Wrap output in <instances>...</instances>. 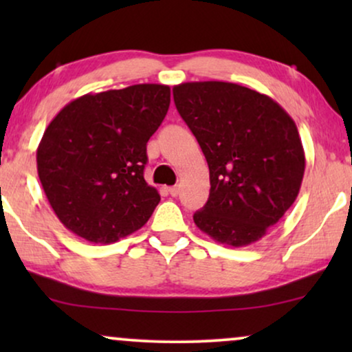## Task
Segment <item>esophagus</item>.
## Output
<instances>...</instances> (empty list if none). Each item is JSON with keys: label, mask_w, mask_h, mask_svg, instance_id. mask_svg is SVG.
<instances>
[{"label": "esophagus", "mask_w": 352, "mask_h": 352, "mask_svg": "<svg viewBox=\"0 0 352 352\" xmlns=\"http://www.w3.org/2000/svg\"><path fill=\"white\" fill-rule=\"evenodd\" d=\"M168 192H170L171 197H177V195H179V186H171V187H168Z\"/></svg>", "instance_id": "1"}]
</instances>
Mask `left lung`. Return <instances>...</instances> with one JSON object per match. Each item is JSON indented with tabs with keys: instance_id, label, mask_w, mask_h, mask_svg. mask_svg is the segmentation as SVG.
Listing matches in <instances>:
<instances>
[{
	"instance_id": "8db88e82",
	"label": "left lung",
	"mask_w": 352,
	"mask_h": 352,
	"mask_svg": "<svg viewBox=\"0 0 352 352\" xmlns=\"http://www.w3.org/2000/svg\"><path fill=\"white\" fill-rule=\"evenodd\" d=\"M173 98L210 168L197 228L229 247L258 242L300 192L306 160L295 122L269 96L228 81L181 83Z\"/></svg>"
}]
</instances>
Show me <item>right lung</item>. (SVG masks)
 <instances>
[{"instance_id": "obj_1", "label": "right lung", "mask_w": 352, "mask_h": 352, "mask_svg": "<svg viewBox=\"0 0 352 352\" xmlns=\"http://www.w3.org/2000/svg\"><path fill=\"white\" fill-rule=\"evenodd\" d=\"M170 86L133 85L72 100L36 148L43 190L62 224L91 243L136 232L160 201L144 179L147 141L170 107Z\"/></svg>"}]
</instances>
